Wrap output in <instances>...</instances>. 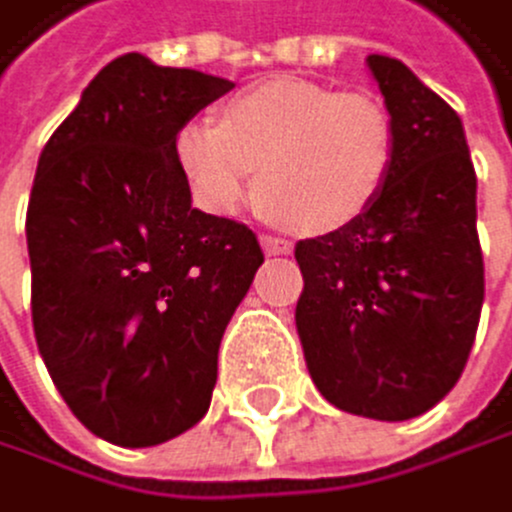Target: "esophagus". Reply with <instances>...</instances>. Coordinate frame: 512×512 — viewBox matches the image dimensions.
<instances>
[{
    "label": "esophagus",
    "mask_w": 512,
    "mask_h": 512,
    "mask_svg": "<svg viewBox=\"0 0 512 512\" xmlns=\"http://www.w3.org/2000/svg\"><path fill=\"white\" fill-rule=\"evenodd\" d=\"M261 248L267 254H290L293 251V245L286 242V238H277V235H261Z\"/></svg>",
    "instance_id": "1"
}]
</instances>
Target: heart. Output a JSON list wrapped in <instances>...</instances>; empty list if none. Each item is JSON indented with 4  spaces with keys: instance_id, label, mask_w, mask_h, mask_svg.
<instances>
[{
    "instance_id": "heart-1",
    "label": "heart",
    "mask_w": 512,
    "mask_h": 512,
    "mask_svg": "<svg viewBox=\"0 0 512 512\" xmlns=\"http://www.w3.org/2000/svg\"><path fill=\"white\" fill-rule=\"evenodd\" d=\"M395 155V120L379 98L293 76L232 98L222 123L194 117L175 133L178 168L206 210H235L258 165L261 203L312 235L373 210Z\"/></svg>"
}]
</instances>
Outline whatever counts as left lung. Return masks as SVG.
<instances>
[{
	"label": "left lung",
	"mask_w": 512,
	"mask_h": 512,
	"mask_svg": "<svg viewBox=\"0 0 512 512\" xmlns=\"http://www.w3.org/2000/svg\"><path fill=\"white\" fill-rule=\"evenodd\" d=\"M366 66L395 120V171L363 219L296 245V331L334 408L411 420L449 395L475 344L478 178L459 114L401 60Z\"/></svg>",
	"instance_id": "8db88e82"
}]
</instances>
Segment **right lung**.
Returning <instances> with one entry per match:
<instances>
[{"mask_svg":"<svg viewBox=\"0 0 512 512\" xmlns=\"http://www.w3.org/2000/svg\"><path fill=\"white\" fill-rule=\"evenodd\" d=\"M232 88L123 53L40 152L31 318L69 411L114 446H159L210 408L219 341L264 264L258 235L191 206L175 133Z\"/></svg>","mask_w":512,"mask_h":512,"instance_id":"add662e5","label":"right lung"}]
</instances>
